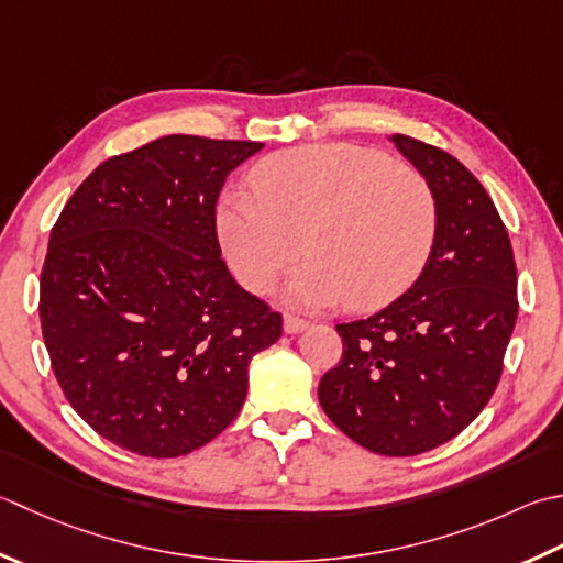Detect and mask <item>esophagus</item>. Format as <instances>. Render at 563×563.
Returning <instances> with one entry per match:
<instances>
[{"label":"esophagus","mask_w":563,"mask_h":563,"mask_svg":"<svg viewBox=\"0 0 563 563\" xmlns=\"http://www.w3.org/2000/svg\"><path fill=\"white\" fill-rule=\"evenodd\" d=\"M283 329H285V334H300V332H305V329H310V322H307V319L295 317V314H285Z\"/></svg>","instance_id":"34e87169"}]
</instances>
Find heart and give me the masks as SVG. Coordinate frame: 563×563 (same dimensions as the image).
<instances>
[{"label": "heart", "instance_id": "obj_1", "mask_svg": "<svg viewBox=\"0 0 563 563\" xmlns=\"http://www.w3.org/2000/svg\"><path fill=\"white\" fill-rule=\"evenodd\" d=\"M251 187L222 197L217 239L253 295L268 292L302 249L307 263L288 285L295 305L346 300L371 310L410 288L432 253V185L376 148L324 143L285 151L253 168Z\"/></svg>", "mask_w": 563, "mask_h": 563}]
</instances>
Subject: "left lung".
Returning <instances> with one entry per match:
<instances>
[{"instance_id":"8db88e82","label":"left lung","mask_w":563,"mask_h":563,"mask_svg":"<svg viewBox=\"0 0 563 563\" xmlns=\"http://www.w3.org/2000/svg\"><path fill=\"white\" fill-rule=\"evenodd\" d=\"M390 141L432 185L437 239L398 300L336 324L344 354L319 380V405L373 454L417 456L488 405L517 319V268L508 229L466 165L410 136Z\"/></svg>"}]
</instances>
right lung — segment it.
<instances>
[{"mask_svg":"<svg viewBox=\"0 0 563 563\" xmlns=\"http://www.w3.org/2000/svg\"><path fill=\"white\" fill-rule=\"evenodd\" d=\"M256 141L173 134L92 170L51 231L41 329L73 410L139 456L175 459L234 422L283 317L231 278L217 197Z\"/></svg>","mask_w":563,"mask_h":563,"instance_id":"add662e5","label":"right lung"}]
</instances>
